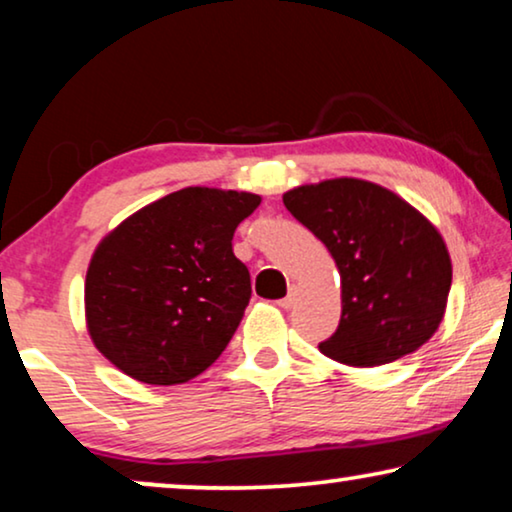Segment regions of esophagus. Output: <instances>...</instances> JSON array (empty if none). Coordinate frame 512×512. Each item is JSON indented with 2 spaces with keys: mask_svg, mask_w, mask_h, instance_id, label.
Segmentation results:
<instances>
[{
  "mask_svg": "<svg viewBox=\"0 0 512 512\" xmlns=\"http://www.w3.org/2000/svg\"><path fill=\"white\" fill-rule=\"evenodd\" d=\"M296 300H298V289H296V286H291V289H289V296L279 300V307H284V310H291V307L296 305Z\"/></svg>",
  "mask_w": 512,
  "mask_h": 512,
  "instance_id": "obj_1",
  "label": "esophagus"
}]
</instances>
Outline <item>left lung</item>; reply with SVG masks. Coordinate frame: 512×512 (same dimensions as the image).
Wrapping results in <instances>:
<instances>
[{"mask_svg":"<svg viewBox=\"0 0 512 512\" xmlns=\"http://www.w3.org/2000/svg\"><path fill=\"white\" fill-rule=\"evenodd\" d=\"M282 200L340 272V324L321 354L373 368L431 340L445 317L452 261L440 230L417 207L354 177L296 186Z\"/></svg>","mask_w":512,"mask_h":512,"instance_id":"left-lung-1","label":"left lung"}]
</instances>
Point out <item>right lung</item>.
Returning <instances> with one entry per match:
<instances>
[{"instance_id": "right-lung-1", "label": "right lung", "mask_w": 512, "mask_h": 512, "mask_svg": "<svg viewBox=\"0 0 512 512\" xmlns=\"http://www.w3.org/2000/svg\"><path fill=\"white\" fill-rule=\"evenodd\" d=\"M261 195L188 186L137 209L90 256L86 328L132 380L184 384L212 366L251 298L235 228Z\"/></svg>"}]
</instances>
